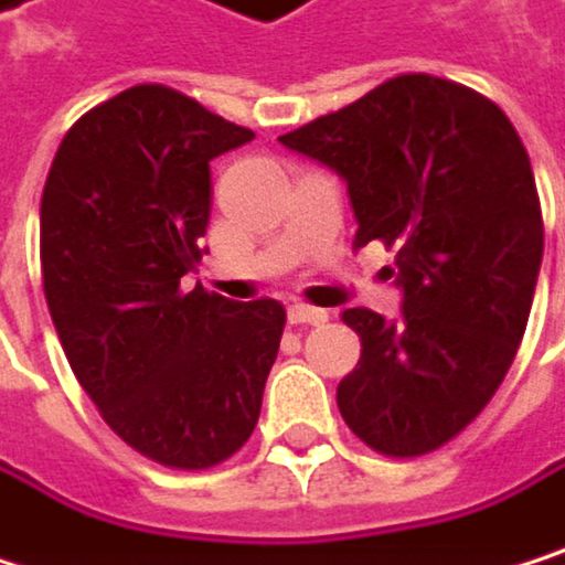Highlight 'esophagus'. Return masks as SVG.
I'll return each instance as SVG.
<instances>
[{
  "mask_svg": "<svg viewBox=\"0 0 565 565\" xmlns=\"http://www.w3.org/2000/svg\"><path fill=\"white\" fill-rule=\"evenodd\" d=\"M288 321L291 324H324L328 321V311L311 308V305H291L288 308Z\"/></svg>",
  "mask_w": 565,
  "mask_h": 565,
  "instance_id": "34e87169",
  "label": "esophagus"
}]
</instances>
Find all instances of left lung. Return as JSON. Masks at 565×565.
Returning <instances> with one entry per match:
<instances>
[{
  "label": "left lung",
  "instance_id": "left-lung-1",
  "mask_svg": "<svg viewBox=\"0 0 565 565\" xmlns=\"http://www.w3.org/2000/svg\"><path fill=\"white\" fill-rule=\"evenodd\" d=\"M280 145L348 181L354 247L397 250L401 318L341 315L361 338L341 417L384 457L440 450L493 401L533 308L543 211L513 121L460 82L407 72Z\"/></svg>",
  "mask_w": 565,
  "mask_h": 565
}]
</instances>
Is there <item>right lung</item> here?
I'll return each instance as SVG.
<instances>
[{
    "mask_svg": "<svg viewBox=\"0 0 565 565\" xmlns=\"http://www.w3.org/2000/svg\"><path fill=\"white\" fill-rule=\"evenodd\" d=\"M250 138L168 85H131L65 131L42 188V288L72 374L128 447L171 470L247 444L288 321L270 298L181 288L211 158Z\"/></svg>",
    "mask_w": 565,
    "mask_h": 565,
    "instance_id": "right-lung-1",
    "label": "right lung"
}]
</instances>
